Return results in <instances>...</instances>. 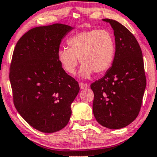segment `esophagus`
<instances>
[{
    "label": "esophagus",
    "instance_id": "esophagus-1",
    "mask_svg": "<svg viewBox=\"0 0 157 157\" xmlns=\"http://www.w3.org/2000/svg\"><path fill=\"white\" fill-rule=\"evenodd\" d=\"M79 86H80V88L81 89H86V88L89 87V85L86 83H84V82H80V83H79Z\"/></svg>",
    "mask_w": 157,
    "mask_h": 157
}]
</instances>
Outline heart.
Instances as JSON below:
<instances>
[{
	"mask_svg": "<svg viewBox=\"0 0 157 157\" xmlns=\"http://www.w3.org/2000/svg\"><path fill=\"white\" fill-rule=\"evenodd\" d=\"M69 48H63L57 53L60 64L67 73L73 75L80 59V75L89 78L94 72L101 75L111 67L115 54L113 34L106 30L82 31L70 37Z\"/></svg>",
	"mask_w": 157,
	"mask_h": 157,
	"instance_id": "heart-1",
	"label": "heart"
}]
</instances>
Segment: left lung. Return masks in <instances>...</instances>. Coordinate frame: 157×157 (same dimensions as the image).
Returning <instances> with one entry per match:
<instances>
[{
    "instance_id": "1",
    "label": "left lung",
    "mask_w": 157,
    "mask_h": 157,
    "mask_svg": "<svg viewBox=\"0 0 157 157\" xmlns=\"http://www.w3.org/2000/svg\"><path fill=\"white\" fill-rule=\"evenodd\" d=\"M114 30L115 54L112 66L91 84L94 92L93 113L98 123L121 129L136 118L146 87L144 61L135 36L124 25L105 18Z\"/></svg>"
}]
</instances>
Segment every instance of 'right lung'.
Here are the masks:
<instances>
[{
    "label": "right lung",
    "mask_w": 157,
    "mask_h": 157,
    "mask_svg": "<svg viewBox=\"0 0 157 157\" xmlns=\"http://www.w3.org/2000/svg\"><path fill=\"white\" fill-rule=\"evenodd\" d=\"M74 27L63 24L31 29L17 42L10 80L17 111L31 127L54 132L66 126L80 87L63 69L57 53Z\"/></svg>",
    "instance_id": "add662e5"
}]
</instances>
